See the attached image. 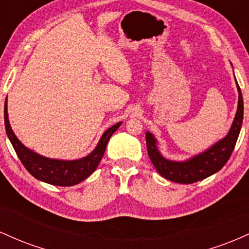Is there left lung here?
<instances>
[{
    "label": "left lung",
    "mask_w": 249,
    "mask_h": 249,
    "mask_svg": "<svg viewBox=\"0 0 249 249\" xmlns=\"http://www.w3.org/2000/svg\"><path fill=\"white\" fill-rule=\"evenodd\" d=\"M236 82V79H235ZM238 110L228 133L204 152L196 154L186 160L177 161L165 158L158 148V141L151 132H146L147 153L153 166L161 177L178 184H193L207 178L221 170L230 159L242 126L244 119V99L238 82Z\"/></svg>",
    "instance_id": "left-lung-1"
}]
</instances>
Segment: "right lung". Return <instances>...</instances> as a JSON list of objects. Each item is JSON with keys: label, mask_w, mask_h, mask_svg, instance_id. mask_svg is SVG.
Returning <instances> with one entry per match:
<instances>
[{"label": "right lung", "mask_w": 249, "mask_h": 249, "mask_svg": "<svg viewBox=\"0 0 249 249\" xmlns=\"http://www.w3.org/2000/svg\"><path fill=\"white\" fill-rule=\"evenodd\" d=\"M4 125L5 132H7L8 138H9L17 157L31 176L41 180V181L55 185V186H73V185L82 182L83 180H85L95 172L103 156H104L108 139L116 132L117 128L121 126L122 122L117 123L113 126L107 128L102 134L98 144L92 152L83 157V158L75 159V160L47 158V157H43L24 146L15 136L13 128L10 126L9 119H8L7 99H5L4 104Z\"/></svg>", "instance_id": "right-lung-1"}]
</instances>
